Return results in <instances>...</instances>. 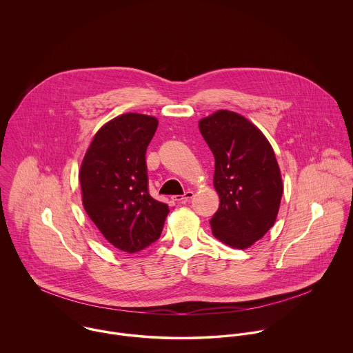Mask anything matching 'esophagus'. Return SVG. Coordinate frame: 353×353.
I'll return each mask as SVG.
<instances>
[{
	"label": "esophagus",
	"mask_w": 353,
	"mask_h": 353,
	"mask_svg": "<svg viewBox=\"0 0 353 353\" xmlns=\"http://www.w3.org/2000/svg\"><path fill=\"white\" fill-rule=\"evenodd\" d=\"M193 197H194V193H193L192 190H189V192H186L183 196H174L172 199H174V201L186 202L189 201V200H192Z\"/></svg>",
	"instance_id": "1"
}]
</instances>
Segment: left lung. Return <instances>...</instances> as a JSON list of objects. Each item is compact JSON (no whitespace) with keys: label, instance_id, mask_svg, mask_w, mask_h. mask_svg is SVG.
<instances>
[{"label":"left lung","instance_id":"obj_1","mask_svg":"<svg viewBox=\"0 0 353 353\" xmlns=\"http://www.w3.org/2000/svg\"><path fill=\"white\" fill-rule=\"evenodd\" d=\"M214 156L213 186L220 206L210 219L216 239L249 249L276 223L283 179L274 151L263 133L243 115L219 110L199 122Z\"/></svg>","mask_w":353,"mask_h":353}]
</instances>
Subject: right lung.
Listing matches in <instances>:
<instances>
[{"instance_id":"obj_1","label":"right lung","mask_w":353,"mask_h":353,"mask_svg":"<svg viewBox=\"0 0 353 353\" xmlns=\"http://www.w3.org/2000/svg\"><path fill=\"white\" fill-rule=\"evenodd\" d=\"M151 115L128 112L104 123L81 161L84 209L101 235L122 252H140L160 238L168 205L148 193L145 152L157 129Z\"/></svg>"}]
</instances>
